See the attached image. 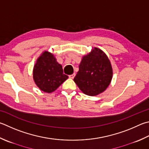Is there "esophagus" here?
<instances>
[{
	"label": "esophagus",
	"instance_id": "34e87169",
	"mask_svg": "<svg viewBox=\"0 0 149 149\" xmlns=\"http://www.w3.org/2000/svg\"><path fill=\"white\" fill-rule=\"evenodd\" d=\"M75 76V73H74V74H73L70 75H69V77L71 78V79H74Z\"/></svg>",
	"mask_w": 149,
	"mask_h": 149
}]
</instances>
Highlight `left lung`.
I'll return each mask as SVG.
<instances>
[{
	"instance_id": "1",
	"label": "left lung",
	"mask_w": 149,
	"mask_h": 149,
	"mask_svg": "<svg viewBox=\"0 0 149 149\" xmlns=\"http://www.w3.org/2000/svg\"><path fill=\"white\" fill-rule=\"evenodd\" d=\"M112 77L113 70L109 58L104 51L94 47L82 58L74 81L84 94L93 96L107 88Z\"/></svg>"
}]
</instances>
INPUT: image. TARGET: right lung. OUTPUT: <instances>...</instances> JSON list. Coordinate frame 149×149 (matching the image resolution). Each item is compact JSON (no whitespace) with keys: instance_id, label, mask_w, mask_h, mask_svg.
Segmentation results:
<instances>
[{"instance_id":"add662e5","label":"right lung","mask_w":149,"mask_h":149,"mask_svg":"<svg viewBox=\"0 0 149 149\" xmlns=\"http://www.w3.org/2000/svg\"><path fill=\"white\" fill-rule=\"evenodd\" d=\"M68 78L53 54L44 51L37 59L33 69V79L41 91L52 93Z\"/></svg>"}]
</instances>
